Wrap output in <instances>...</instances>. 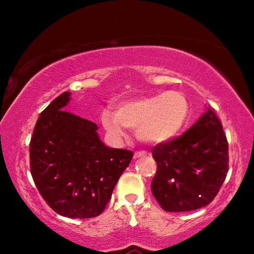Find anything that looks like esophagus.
Wrapping results in <instances>:
<instances>
[{
    "instance_id": "1",
    "label": "esophagus",
    "mask_w": 254,
    "mask_h": 254,
    "mask_svg": "<svg viewBox=\"0 0 254 254\" xmlns=\"http://www.w3.org/2000/svg\"><path fill=\"white\" fill-rule=\"evenodd\" d=\"M145 156H147V152H144V151H136V152H134V156H133V158L139 159V158H142V157H145Z\"/></svg>"
}]
</instances>
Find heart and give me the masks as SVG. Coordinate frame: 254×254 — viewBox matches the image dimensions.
<instances>
[{
	"instance_id": "b5f03b06",
	"label": "heart",
	"mask_w": 254,
	"mask_h": 254,
	"mask_svg": "<svg viewBox=\"0 0 254 254\" xmlns=\"http://www.w3.org/2000/svg\"><path fill=\"white\" fill-rule=\"evenodd\" d=\"M189 113L190 105L183 92L166 91L120 102L117 112L105 109L101 120L105 130L115 137L126 135L128 127L136 130L142 142L159 144L178 134Z\"/></svg>"
}]
</instances>
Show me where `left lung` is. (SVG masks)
<instances>
[{
  "instance_id": "obj_1",
  "label": "left lung",
  "mask_w": 254,
  "mask_h": 254,
  "mask_svg": "<svg viewBox=\"0 0 254 254\" xmlns=\"http://www.w3.org/2000/svg\"><path fill=\"white\" fill-rule=\"evenodd\" d=\"M151 152L158 167L151 190L167 212H189L208 205L229 171V144L210 109L183 135L157 144Z\"/></svg>"
}]
</instances>
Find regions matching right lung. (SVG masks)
Returning <instances> with one entry per match:
<instances>
[{
    "label": "right lung",
    "mask_w": 254,
    "mask_h": 254,
    "mask_svg": "<svg viewBox=\"0 0 254 254\" xmlns=\"http://www.w3.org/2000/svg\"><path fill=\"white\" fill-rule=\"evenodd\" d=\"M70 94H60L41 112L30 142V169L56 213L95 217L109 203L133 152L106 147L95 123L67 112Z\"/></svg>",
    "instance_id": "1"
}]
</instances>
